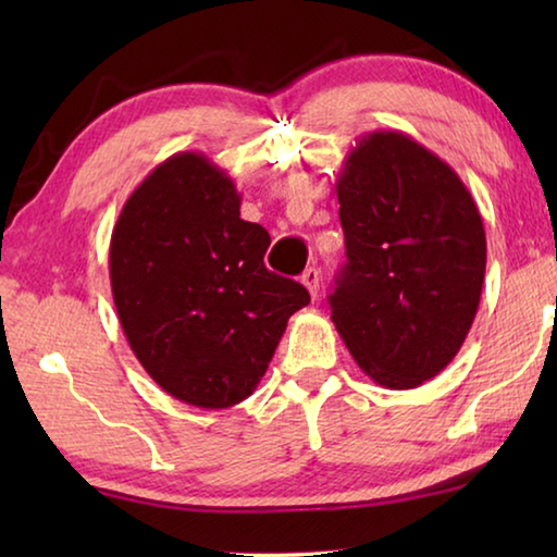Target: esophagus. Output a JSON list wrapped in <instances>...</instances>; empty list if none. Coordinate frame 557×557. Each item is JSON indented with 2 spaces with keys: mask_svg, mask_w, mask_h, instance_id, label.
<instances>
[{
  "mask_svg": "<svg viewBox=\"0 0 557 557\" xmlns=\"http://www.w3.org/2000/svg\"><path fill=\"white\" fill-rule=\"evenodd\" d=\"M301 285L309 289V295L317 297V292H319V270L317 268L305 270V275H301Z\"/></svg>",
  "mask_w": 557,
  "mask_h": 557,
  "instance_id": "esophagus-1",
  "label": "esophagus"
}]
</instances>
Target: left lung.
<instances>
[{
  "mask_svg": "<svg viewBox=\"0 0 557 557\" xmlns=\"http://www.w3.org/2000/svg\"><path fill=\"white\" fill-rule=\"evenodd\" d=\"M348 262L332 322L383 388L445 371L474 322L486 272L484 223L459 174L395 129L369 132L336 178Z\"/></svg>",
  "mask_w": 557,
  "mask_h": 557,
  "instance_id": "left-lung-1",
  "label": "left lung"
}]
</instances>
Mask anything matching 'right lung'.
Segmentation results:
<instances>
[{
	"mask_svg": "<svg viewBox=\"0 0 557 557\" xmlns=\"http://www.w3.org/2000/svg\"><path fill=\"white\" fill-rule=\"evenodd\" d=\"M270 235L240 219L233 178L176 152L129 194L110 238L127 344L159 388L194 408L243 403L309 292L265 268Z\"/></svg>",
	"mask_w": 557,
	"mask_h": 557,
	"instance_id": "obj_1",
	"label": "right lung"
}]
</instances>
